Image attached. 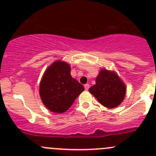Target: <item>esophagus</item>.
Wrapping results in <instances>:
<instances>
[{
    "instance_id": "obj_1",
    "label": "esophagus",
    "mask_w": 156,
    "mask_h": 156,
    "mask_svg": "<svg viewBox=\"0 0 156 156\" xmlns=\"http://www.w3.org/2000/svg\"><path fill=\"white\" fill-rule=\"evenodd\" d=\"M89 87H90V85L88 84H84V89L86 90H87L88 89H89Z\"/></svg>"
}]
</instances>
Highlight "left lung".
<instances>
[{
  "mask_svg": "<svg viewBox=\"0 0 156 156\" xmlns=\"http://www.w3.org/2000/svg\"><path fill=\"white\" fill-rule=\"evenodd\" d=\"M99 103L106 108L117 107L123 102L126 85L115 71L101 69L96 78V84L89 89Z\"/></svg>",
  "mask_w": 156,
  "mask_h": 156,
  "instance_id": "obj_1",
  "label": "left lung"
}]
</instances>
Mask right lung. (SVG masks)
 <instances>
[{"label": "right lung", "mask_w": 156, "mask_h": 156, "mask_svg": "<svg viewBox=\"0 0 156 156\" xmlns=\"http://www.w3.org/2000/svg\"><path fill=\"white\" fill-rule=\"evenodd\" d=\"M69 64L62 60L53 62L44 73L39 87L42 103L50 111L63 113L73 104L84 90L71 76Z\"/></svg>", "instance_id": "add662e5"}]
</instances>
